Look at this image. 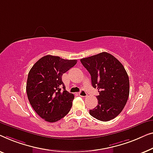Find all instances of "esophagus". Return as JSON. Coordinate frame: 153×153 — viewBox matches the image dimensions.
<instances>
[{"label": "esophagus", "mask_w": 153, "mask_h": 153, "mask_svg": "<svg viewBox=\"0 0 153 153\" xmlns=\"http://www.w3.org/2000/svg\"><path fill=\"white\" fill-rule=\"evenodd\" d=\"M78 94L79 96H81V97H86V96H87V92H86L85 91H84V90H81V91L79 92Z\"/></svg>", "instance_id": "obj_1"}]
</instances>
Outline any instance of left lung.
<instances>
[{
    "instance_id": "obj_1",
    "label": "left lung",
    "mask_w": 153,
    "mask_h": 153,
    "mask_svg": "<svg viewBox=\"0 0 153 153\" xmlns=\"http://www.w3.org/2000/svg\"><path fill=\"white\" fill-rule=\"evenodd\" d=\"M97 88L98 105L89 114L101 121L117 117L123 109L130 94L129 77L123 64L112 55L102 52L80 59Z\"/></svg>"
}]
</instances>
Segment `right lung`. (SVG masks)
Here are the masks:
<instances>
[{"label":"right lung","mask_w":153,"mask_h":153,"mask_svg":"<svg viewBox=\"0 0 153 153\" xmlns=\"http://www.w3.org/2000/svg\"><path fill=\"white\" fill-rule=\"evenodd\" d=\"M76 63V59L48 55L39 59L29 71L27 98L36 113L46 121L56 122L69 112L74 95L66 91L62 77Z\"/></svg>","instance_id":"1"}]
</instances>
